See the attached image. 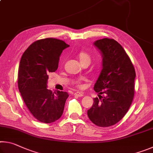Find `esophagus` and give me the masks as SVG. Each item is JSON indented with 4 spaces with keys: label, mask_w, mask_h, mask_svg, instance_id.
<instances>
[{
    "label": "esophagus",
    "mask_w": 153,
    "mask_h": 153,
    "mask_svg": "<svg viewBox=\"0 0 153 153\" xmlns=\"http://www.w3.org/2000/svg\"><path fill=\"white\" fill-rule=\"evenodd\" d=\"M75 96H76V97H81L84 96V94H83L82 92H76V93L74 94Z\"/></svg>",
    "instance_id": "obj_1"
}]
</instances>
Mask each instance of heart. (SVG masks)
<instances>
[{
  "instance_id": "heart-1",
  "label": "heart",
  "mask_w": 153,
  "mask_h": 153,
  "mask_svg": "<svg viewBox=\"0 0 153 153\" xmlns=\"http://www.w3.org/2000/svg\"><path fill=\"white\" fill-rule=\"evenodd\" d=\"M79 57L80 61H86V60L90 61V55H88V54L86 53H84V52H82V53H81L79 54ZM74 83L77 85V86H80V84H79V81H76Z\"/></svg>"
}]
</instances>
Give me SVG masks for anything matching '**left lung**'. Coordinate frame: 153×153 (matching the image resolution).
Masks as SVG:
<instances>
[{"label":"left lung","instance_id":"8db88e82","mask_svg":"<svg viewBox=\"0 0 153 153\" xmlns=\"http://www.w3.org/2000/svg\"><path fill=\"white\" fill-rule=\"evenodd\" d=\"M94 45L102 57V69L94 90L105 97L94 98L87 113L95 125L109 127L119 122L130 107L136 72L126 52L116 40L102 38L95 41Z\"/></svg>","mask_w":153,"mask_h":153}]
</instances>
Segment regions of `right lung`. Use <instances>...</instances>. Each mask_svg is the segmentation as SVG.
<instances>
[{
    "instance_id": "1",
    "label": "right lung",
    "mask_w": 153,
    "mask_h": 153,
    "mask_svg": "<svg viewBox=\"0 0 153 153\" xmlns=\"http://www.w3.org/2000/svg\"><path fill=\"white\" fill-rule=\"evenodd\" d=\"M69 45L48 38L33 42L21 58L18 88L28 110L36 120L45 123L59 120L69 94L47 89L48 74L58 68L59 56Z\"/></svg>"
}]
</instances>
